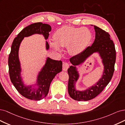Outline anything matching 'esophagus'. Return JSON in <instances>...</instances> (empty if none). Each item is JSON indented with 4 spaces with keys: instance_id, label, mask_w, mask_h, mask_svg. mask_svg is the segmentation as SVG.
I'll return each instance as SVG.
<instances>
[{
    "instance_id": "obj_1",
    "label": "esophagus",
    "mask_w": 125,
    "mask_h": 125,
    "mask_svg": "<svg viewBox=\"0 0 125 125\" xmlns=\"http://www.w3.org/2000/svg\"><path fill=\"white\" fill-rule=\"evenodd\" d=\"M68 67H69V65L67 62H64L63 63V70L64 71H66L68 69Z\"/></svg>"
}]
</instances>
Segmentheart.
Returning <instances> with one entry per match:
<instances>
[{
    "label": "heart",
    "mask_w": 125,
    "mask_h": 125,
    "mask_svg": "<svg viewBox=\"0 0 125 125\" xmlns=\"http://www.w3.org/2000/svg\"><path fill=\"white\" fill-rule=\"evenodd\" d=\"M55 41L51 42L56 50H60V46L67 48L69 53L77 55L81 53L89 45L92 38L91 31L86 27L64 26L55 33Z\"/></svg>",
    "instance_id": "heart-1"
}]
</instances>
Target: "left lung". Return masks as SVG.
Masks as SVG:
<instances>
[{"mask_svg":"<svg viewBox=\"0 0 125 125\" xmlns=\"http://www.w3.org/2000/svg\"><path fill=\"white\" fill-rule=\"evenodd\" d=\"M95 31V40L91 46L88 47L81 53L73 56L70 61L73 66L67 70L69 79L68 82V91L71 97L79 101H88L94 98L101 92L110 83L113 75L116 61V50L114 43L110 38L107 32L94 25ZM98 52L104 66L102 78L95 85L89 89L80 92L76 90L74 84L79 77L75 66L82 63L94 52Z\"/></svg>","mask_w":125,"mask_h":125,"instance_id":"1","label":"left lung"}]
</instances>
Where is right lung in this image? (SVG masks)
<instances>
[{
  "mask_svg": "<svg viewBox=\"0 0 125 125\" xmlns=\"http://www.w3.org/2000/svg\"><path fill=\"white\" fill-rule=\"evenodd\" d=\"M51 30V26L47 24H43L42 22L31 24L20 32L12 44L8 58L10 78L16 89L27 99L38 101L46 97L49 92L52 80L56 75L62 71V62L48 58L45 65L38 76L37 84L39 88L36 90L32 89L31 86L26 87L24 85L20 77L21 67L18 56L20 45L24 37L34 34H42L47 39L49 37V33ZM46 48L47 49L49 48V45L47 42Z\"/></svg>",
  "mask_w": 125,
  "mask_h": 125,
  "instance_id": "right-lung-1",
  "label": "right lung"
}]
</instances>
